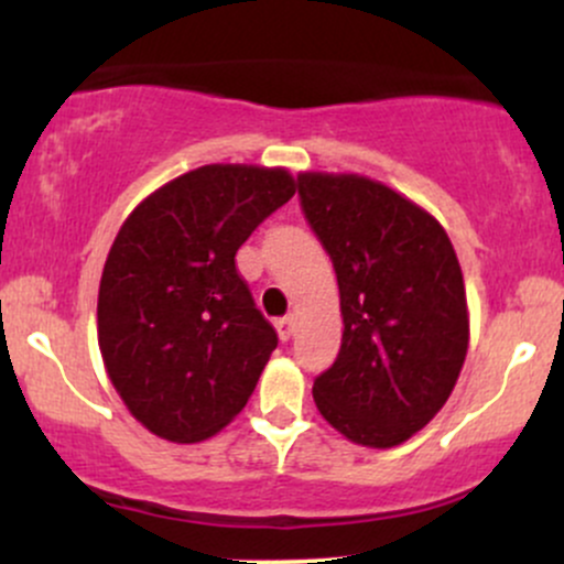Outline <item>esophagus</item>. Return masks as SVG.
Segmentation results:
<instances>
[{
  "label": "esophagus",
  "mask_w": 564,
  "mask_h": 564,
  "mask_svg": "<svg viewBox=\"0 0 564 564\" xmlns=\"http://www.w3.org/2000/svg\"><path fill=\"white\" fill-rule=\"evenodd\" d=\"M275 332H278V336H281L283 341H289L291 336L296 334V321H294V315H286V318H278V321H275Z\"/></svg>",
  "instance_id": "34e87169"
}]
</instances>
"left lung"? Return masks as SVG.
Listing matches in <instances>:
<instances>
[{
    "label": "left lung",
    "mask_w": 564,
    "mask_h": 564,
    "mask_svg": "<svg viewBox=\"0 0 564 564\" xmlns=\"http://www.w3.org/2000/svg\"><path fill=\"white\" fill-rule=\"evenodd\" d=\"M296 187L334 262L345 321L315 405L352 443L392 448L435 419L467 358L456 251L435 217L373 180L304 172Z\"/></svg>",
    "instance_id": "1"
}]
</instances>
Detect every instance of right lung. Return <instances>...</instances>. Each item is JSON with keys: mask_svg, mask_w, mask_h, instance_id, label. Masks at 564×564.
Segmentation results:
<instances>
[{"mask_svg": "<svg viewBox=\"0 0 564 564\" xmlns=\"http://www.w3.org/2000/svg\"><path fill=\"white\" fill-rule=\"evenodd\" d=\"M294 196L286 170L209 164L151 193L108 251L97 341L132 416L172 443L223 430L254 392L275 328L236 251Z\"/></svg>", "mask_w": 564, "mask_h": 564, "instance_id": "obj_1", "label": "right lung"}]
</instances>
